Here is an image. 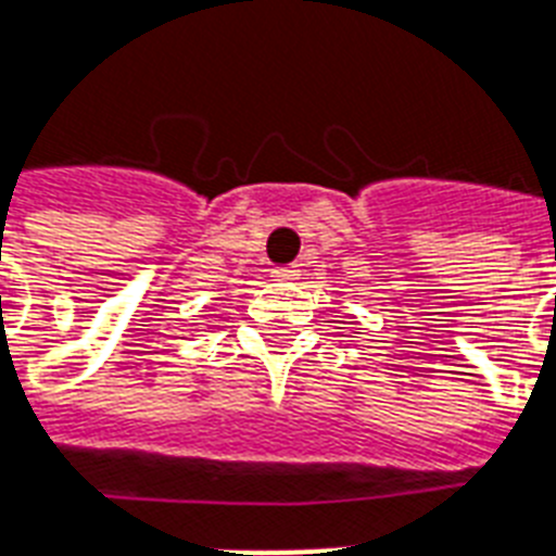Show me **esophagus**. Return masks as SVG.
I'll use <instances>...</instances> for the list:
<instances>
[{"label": "esophagus", "instance_id": "34e87169", "mask_svg": "<svg viewBox=\"0 0 556 556\" xmlns=\"http://www.w3.org/2000/svg\"><path fill=\"white\" fill-rule=\"evenodd\" d=\"M274 277H277V279H296V277H300V268H296V265H288V268H277V270H274Z\"/></svg>", "mask_w": 556, "mask_h": 556}]
</instances>
